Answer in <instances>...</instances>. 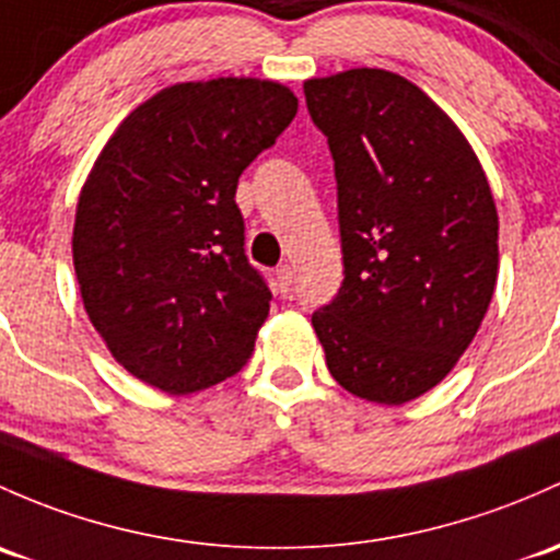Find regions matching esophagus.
<instances>
[{
    "label": "esophagus",
    "instance_id": "34e87169",
    "mask_svg": "<svg viewBox=\"0 0 560 560\" xmlns=\"http://www.w3.org/2000/svg\"><path fill=\"white\" fill-rule=\"evenodd\" d=\"M292 284H295V273H292L290 265H281V268H276V287H279L281 295H290Z\"/></svg>",
    "mask_w": 560,
    "mask_h": 560
}]
</instances>
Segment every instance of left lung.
Returning a JSON list of instances; mask_svg holds the SVG:
<instances>
[{"label":"left lung","instance_id":"8db88e82","mask_svg":"<svg viewBox=\"0 0 560 560\" xmlns=\"http://www.w3.org/2000/svg\"><path fill=\"white\" fill-rule=\"evenodd\" d=\"M303 91L335 161L346 268L311 325L346 392L410 402L451 373L493 298L491 187L456 122L399 74L349 69Z\"/></svg>","mask_w":560,"mask_h":560}]
</instances>
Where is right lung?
Here are the masks:
<instances>
[{"label":"right lung","instance_id":"obj_1","mask_svg":"<svg viewBox=\"0 0 560 560\" xmlns=\"http://www.w3.org/2000/svg\"><path fill=\"white\" fill-rule=\"evenodd\" d=\"M295 115L281 82H179L139 104L93 163L74 273L91 325L144 384L201 392L255 351L273 295L244 255L235 187Z\"/></svg>","mask_w":560,"mask_h":560}]
</instances>
